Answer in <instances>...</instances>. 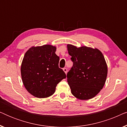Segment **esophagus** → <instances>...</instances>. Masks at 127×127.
Returning <instances> with one entry per match:
<instances>
[{"mask_svg":"<svg viewBox=\"0 0 127 127\" xmlns=\"http://www.w3.org/2000/svg\"><path fill=\"white\" fill-rule=\"evenodd\" d=\"M63 70H64V72L66 74L67 73V69L66 68H64L63 69Z\"/></svg>","mask_w":127,"mask_h":127,"instance_id":"esophagus-1","label":"esophagus"}]
</instances>
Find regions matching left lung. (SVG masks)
Listing matches in <instances>:
<instances>
[{"instance_id": "obj_1", "label": "left lung", "mask_w": 127, "mask_h": 127, "mask_svg": "<svg viewBox=\"0 0 127 127\" xmlns=\"http://www.w3.org/2000/svg\"><path fill=\"white\" fill-rule=\"evenodd\" d=\"M73 65L67 74L72 95L80 100L95 97L105 84L107 66L102 52L98 48L67 44Z\"/></svg>"}]
</instances>
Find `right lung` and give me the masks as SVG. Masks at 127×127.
Here are the masks:
<instances>
[{
  "label": "right lung",
  "mask_w": 127,
  "mask_h": 127,
  "mask_svg": "<svg viewBox=\"0 0 127 127\" xmlns=\"http://www.w3.org/2000/svg\"><path fill=\"white\" fill-rule=\"evenodd\" d=\"M52 45L32 46L24 55L21 66L22 83L28 92L38 98L54 94L57 84L66 78L58 66L60 57Z\"/></svg>",
  "instance_id": "obj_1"
}]
</instances>
